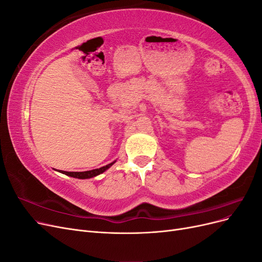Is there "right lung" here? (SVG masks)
<instances>
[{"instance_id": "obj_1", "label": "right lung", "mask_w": 262, "mask_h": 262, "mask_svg": "<svg viewBox=\"0 0 262 262\" xmlns=\"http://www.w3.org/2000/svg\"><path fill=\"white\" fill-rule=\"evenodd\" d=\"M115 163H116V161L106 165V166H102V167H100V168L87 170V171H63V170H60V171L62 173H66V175H68L70 177H74V178H78V179H87V178H93V177H96V176L100 175V173H102L108 168L112 167Z\"/></svg>"}]
</instances>
